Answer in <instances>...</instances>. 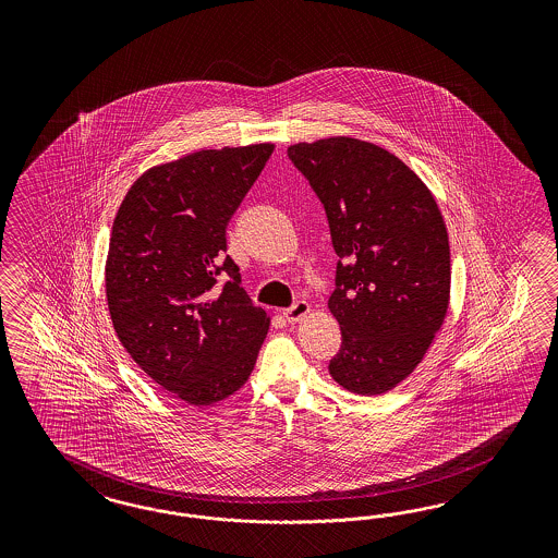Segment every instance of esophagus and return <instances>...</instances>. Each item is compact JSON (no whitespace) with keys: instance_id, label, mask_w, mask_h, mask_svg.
<instances>
[{"instance_id":"esophagus-1","label":"esophagus","mask_w":558,"mask_h":558,"mask_svg":"<svg viewBox=\"0 0 558 558\" xmlns=\"http://www.w3.org/2000/svg\"><path fill=\"white\" fill-rule=\"evenodd\" d=\"M311 313V304L304 303V301H299V303L292 304L290 308H284V319L288 323H299L303 322L304 317Z\"/></svg>"}]
</instances>
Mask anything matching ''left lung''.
<instances>
[{
  "instance_id": "1",
  "label": "left lung",
  "mask_w": 558,
  "mask_h": 558,
  "mask_svg": "<svg viewBox=\"0 0 558 558\" xmlns=\"http://www.w3.org/2000/svg\"><path fill=\"white\" fill-rule=\"evenodd\" d=\"M322 198L338 264L329 311L341 348L339 387L395 389L422 364L450 304L448 229L432 190L397 155L354 136L288 147Z\"/></svg>"
}]
</instances>
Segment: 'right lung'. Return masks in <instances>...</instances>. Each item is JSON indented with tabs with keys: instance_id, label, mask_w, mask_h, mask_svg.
Wrapping results in <instances>:
<instances>
[{
	"instance_id": "1",
	"label": "right lung",
	"mask_w": 558,
	"mask_h": 558,
	"mask_svg": "<svg viewBox=\"0 0 558 558\" xmlns=\"http://www.w3.org/2000/svg\"><path fill=\"white\" fill-rule=\"evenodd\" d=\"M274 143L190 153L147 169L120 204L106 257V299L120 343L153 380L215 405L254 371L270 315L241 288L227 225ZM225 270L230 280L216 287Z\"/></svg>"
}]
</instances>
